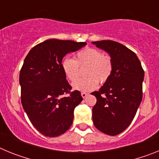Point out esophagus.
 <instances>
[{
  "label": "esophagus",
  "instance_id": "1",
  "mask_svg": "<svg viewBox=\"0 0 159 159\" xmlns=\"http://www.w3.org/2000/svg\"><path fill=\"white\" fill-rule=\"evenodd\" d=\"M88 93H86V92H82V93H81V95H82V97L83 98H86L87 96H88Z\"/></svg>",
  "mask_w": 159,
  "mask_h": 159
}]
</instances>
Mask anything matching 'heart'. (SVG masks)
<instances>
[{
  "label": "heart",
  "mask_w": 159,
  "mask_h": 159,
  "mask_svg": "<svg viewBox=\"0 0 159 159\" xmlns=\"http://www.w3.org/2000/svg\"><path fill=\"white\" fill-rule=\"evenodd\" d=\"M79 66L86 67L84 72L86 77L73 83V88L81 92H90L96 88L99 81L104 84L109 80L113 63L111 58L103 55L100 50L88 47L76 53L75 60L66 57L61 61L63 72L72 82L78 77Z\"/></svg>",
  "instance_id": "heart-1"
}]
</instances>
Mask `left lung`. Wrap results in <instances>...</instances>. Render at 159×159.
I'll use <instances>...</instances> for the list:
<instances>
[{"label":"left lung","instance_id":"left-lung-1","mask_svg":"<svg viewBox=\"0 0 159 159\" xmlns=\"http://www.w3.org/2000/svg\"><path fill=\"white\" fill-rule=\"evenodd\" d=\"M110 55L113 70L99 92H92L96 103L92 119L98 130L117 135L129 127L143 99L144 71L134 52L112 40L92 42Z\"/></svg>","mask_w":159,"mask_h":159}]
</instances>
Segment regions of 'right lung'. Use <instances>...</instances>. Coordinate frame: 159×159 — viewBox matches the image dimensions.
<instances>
[{
	"label": "right lung",
	"instance_id": "obj_1",
	"mask_svg": "<svg viewBox=\"0 0 159 159\" xmlns=\"http://www.w3.org/2000/svg\"><path fill=\"white\" fill-rule=\"evenodd\" d=\"M86 44L49 39L32 48L25 57L19 79L21 103L32 124L44 136L60 135L72 124L74 109L83 98L79 91L71 92L61 61Z\"/></svg>",
	"mask_w": 159,
	"mask_h": 159
}]
</instances>
